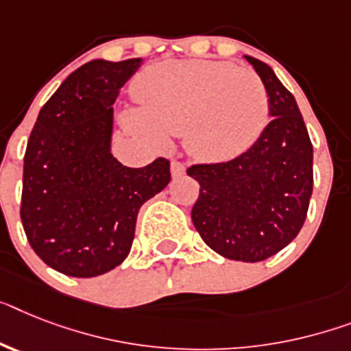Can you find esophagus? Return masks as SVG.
<instances>
[{
    "label": "esophagus",
    "instance_id": "34e87169",
    "mask_svg": "<svg viewBox=\"0 0 351 351\" xmlns=\"http://www.w3.org/2000/svg\"><path fill=\"white\" fill-rule=\"evenodd\" d=\"M170 170H172L173 178H181L184 170H186V167H184V163L178 161V159H173L172 163H170Z\"/></svg>",
    "mask_w": 351,
    "mask_h": 351
}]
</instances>
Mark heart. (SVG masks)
Here are the masks:
<instances>
[{"label": "heart", "instance_id": "b5f03b06", "mask_svg": "<svg viewBox=\"0 0 351 351\" xmlns=\"http://www.w3.org/2000/svg\"><path fill=\"white\" fill-rule=\"evenodd\" d=\"M136 109L121 120L134 132L163 141L184 134L201 159H230L258 140L269 120V95L251 69L213 60H167L136 78Z\"/></svg>", "mask_w": 351, "mask_h": 351}]
</instances>
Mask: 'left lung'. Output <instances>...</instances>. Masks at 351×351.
I'll use <instances>...</instances> for the list:
<instances>
[{
    "mask_svg": "<svg viewBox=\"0 0 351 351\" xmlns=\"http://www.w3.org/2000/svg\"><path fill=\"white\" fill-rule=\"evenodd\" d=\"M245 59L269 95V123L253 147L230 161L197 163L186 173L199 197L192 221L215 253L237 262H262L296 239L311 202L312 141L292 93L265 62Z\"/></svg>",
    "mask_w": 351,
    "mask_h": 351,
    "instance_id": "1",
    "label": "left lung"
}]
</instances>
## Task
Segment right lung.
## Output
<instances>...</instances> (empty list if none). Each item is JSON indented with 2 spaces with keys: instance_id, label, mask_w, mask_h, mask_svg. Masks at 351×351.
<instances>
[{
  "instance_id": "1",
  "label": "right lung",
  "mask_w": 351,
  "mask_h": 351,
  "mask_svg": "<svg viewBox=\"0 0 351 351\" xmlns=\"http://www.w3.org/2000/svg\"><path fill=\"white\" fill-rule=\"evenodd\" d=\"M141 59L91 60L43 106L26 145L21 222L46 265L93 278L127 258L141 204L170 182V161L129 169L111 154L112 104Z\"/></svg>"
}]
</instances>
